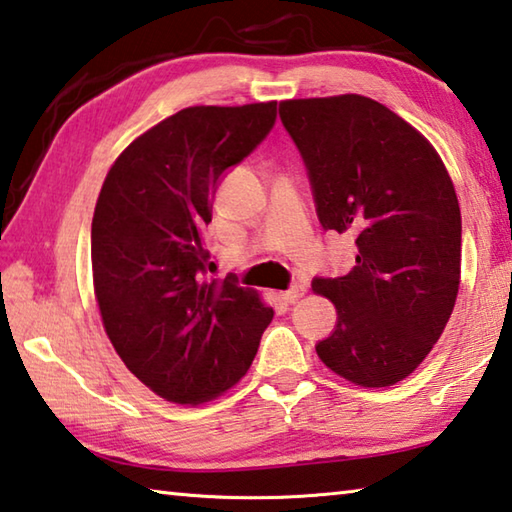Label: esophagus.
<instances>
[{"label":"esophagus","instance_id":"1","mask_svg":"<svg viewBox=\"0 0 512 512\" xmlns=\"http://www.w3.org/2000/svg\"><path fill=\"white\" fill-rule=\"evenodd\" d=\"M306 285L303 283H297V285H292L290 290H285V292H281V299L285 301V303H297V301H301L303 297H306Z\"/></svg>","mask_w":512,"mask_h":512}]
</instances>
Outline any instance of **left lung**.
<instances>
[{
    "instance_id": "8db88e82",
    "label": "left lung",
    "mask_w": 512,
    "mask_h": 512,
    "mask_svg": "<svg viewBox=\"0 0 512 512\" xmlns=\"http://www.w3.org/2000/svg\"><path fill=\"white\" fill-rule=\"evenodd\" d=\"M279 114L306 161L319 222L357 236L353 270L312 281L337 308L319 360L360 387H391L432 351L459 294L452 177L414 125L369 96L292 98Z\"/></svg>"
}]
</instances>
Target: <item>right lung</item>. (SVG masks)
<instances>
[{"mask_svg": "<svg viewBox=\"0 0 512 512\" xmlns=\"http://www.w3.org/2000/svg\"><path fill=\"white\" fill-rule=\"evenodd\" d=\"M276 121V101L195 105L152 125L107 170L92 220L103 328L159 398L197 407L238 384L274 310L261 294L206 279L204 227L220 175Z\"/></svg>", "mask_w": 512, "mask_h": 512, "instance_id": "right-lung-1", "label": "right lung"}]
</instances>
